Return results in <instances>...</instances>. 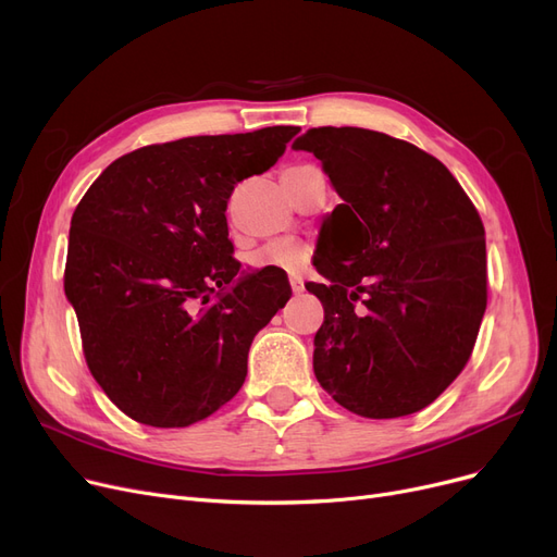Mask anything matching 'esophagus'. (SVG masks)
Here are the masks:
<instances>
[{"mask_svg": "<svg viewBox=\"0 0 557 557\" xmlns=\"http://www.w3.org/2000/svg\"><path fill=\"white\" fill-rule=\"evenodd\" d=\"M288 284H292L294 294H302V292H305V284H302V280H300V277H296V275L288 277Z\"/></svg>", "mask_w": 557, "mask_h": 557, "instance_id": "1", "label": "esophagus"}]
</instances>
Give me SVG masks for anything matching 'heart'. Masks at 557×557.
Here are the masks:
<instances>
[{
  "label": "heart",
  "mask_w": 557,
  "mask_h": 557,
  "mask_svg": "<svg viewBox=\"0 0 557 557\" xmlns=\"http://www.w3.org/2000/svg\"><path fill=\"white\" fill-rule=\"evenodd\" d=\"M307 257L309 250L296 240H273V244L252 252L250 263L255 271H298Z\"/></svg>",
  "instance_id": "1"
}]
</instances>
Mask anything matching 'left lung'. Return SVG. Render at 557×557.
Segmentation results:
<instances>
[{
	"label": "left lung",
	"mask_w": 557,
	"mask_h": 557,
	"mask_svg": "<svg viewBox=\"0 0 557 557\" xmlns=\"http://www.w3.org/2000/svg\"><path fill=\"white\" fill-rule=\"evenodd\" d=\"M294 150L317 157L344 200L325 219L336 246L317 271L327 282L307 284L325 309L313 373L359 417L414 414L459 375L475 344L487 307L480 215L448 168L412 143L319 127Z\"/></svg>",
	"instance_id": "8db88e82"
}]
</instances>
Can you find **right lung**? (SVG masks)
I'll return each instance as SVG.
<instances>
[{
  "mask_svg": "<svg viewBox=\"0 0 557 557\" xmlns=\"http://www.w3.org/2000/svg\"><path fill=\"white\" fill-rule=\"evenodd\" d=\"M298 132L148 145L115 159L72 213L65 298L92 377L134 421L186 428L244 384L252 338L292 288L230 257L227 200Z\"/></svg>",
  "mask_w": 557,
  "mask_h": 557,
  "instance_id": "obj_1",
  "label": "right lung"
}]
</instances>
